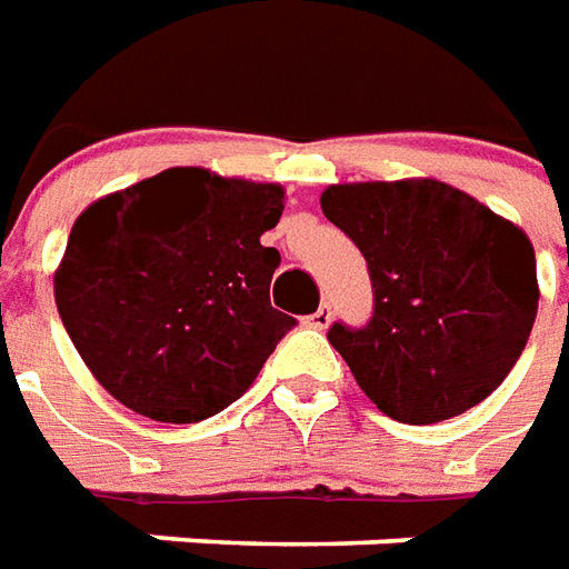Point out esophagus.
Instances as JSON below:
<instances>
[{
	"instance_id": "obj_1",
	"label": "esophagus",
	"mask_w": 569,
	"mask_h": 569,
	"mask_svg": "<svg viewBox=\"0 0 569 569\" xmlns=\"http://www.w3.org/2000/svg\"><path fill=\"white\" fill-rule=\"evenodd\" d=\"M330 316H333V312H330V306L328 303H321L316 309V312H312V316L306 318V325H309V328H318V330H325L330 325Z\"/></svg>"
}]
</instances>
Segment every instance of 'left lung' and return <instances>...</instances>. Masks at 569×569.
<instances>
[{"label":"left lung","mask_w":569,"mask_h":569,"mask_svg":"<svg viewBox=\"0 0 569 569\" xmlns=\"http://www.w3.org/2000/svg\"><path fill=\"white\" fill-rule=\"evenodd\" d=\"M321 211L365 253L373 284L368 328L328 330L361 392L410 426L481 405L533 330L527 232L432 177L333 183Z\"/></svg>","instance_id":"left-lung-1"}]
</instances>
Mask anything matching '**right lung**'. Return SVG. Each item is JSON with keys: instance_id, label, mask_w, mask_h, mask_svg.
<instances>
[{"instance_id": "1", "label": "right lung", "mask_w": 569, "mask_h": 569, "mask_svg": "<svg viewBox=\"0 0 569 569\" xmlns=\"http://www.w3.org/2000/svg\"><path fill=\"white\" fill-rule=\"evenodd\" d=\"M281 211L278 183L168 168L76 217L54 303L116 401L199 422L251 389L297 325L269 303L281 253L260 244Z\"/></svg>"}]
</instances>
